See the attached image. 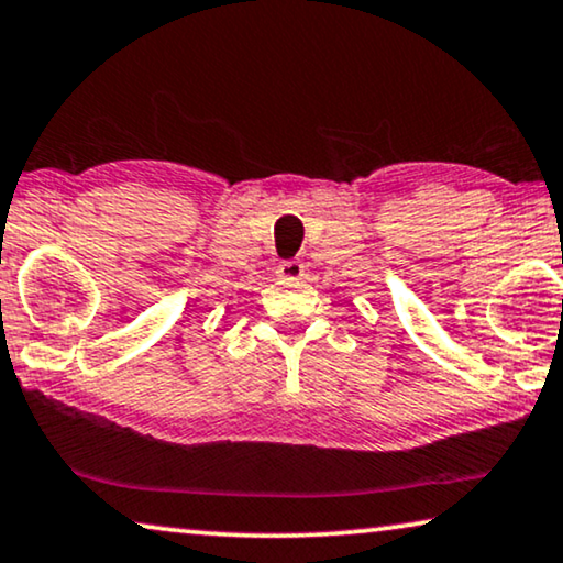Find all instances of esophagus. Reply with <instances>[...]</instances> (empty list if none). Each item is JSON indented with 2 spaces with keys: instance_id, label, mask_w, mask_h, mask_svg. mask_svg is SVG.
I'll use <instances>...</instances> for the list:
<instances>
[{
  "instance_id": "1",
  "label": "esophagus",
  "mask_w": 563,
  "mask_h": 563,
  "mask_svg": "<svg viewBox=\"0 0 563 563\" xmlns=\"http://www.w3.org/2000/svg\"><path fill=\"white\" fill-rule=\"evenodd\" d=\"M276 276H282V279H299V276H305V264L297 262V258H289V262L276 266Z\"/></svg>"
}]
</instances>
